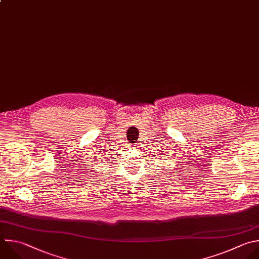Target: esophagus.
<instances>
[{
	"label": "esophagus",
	"mask_w": 259,
	"mask_h": 259,
	"mask_svg": "<svg viewBox=\"0 0 259 259\" xmlns=\"http://www.w3.org/2000/svg\"><path fill=\"white\" fill-rule=\"evenodd\" d=\"M139 145H140V143H135V144H133V145H131V146H133V147H139Z\"/></svg>",
	"instance_id": "obj_1"
}]
</instances>
